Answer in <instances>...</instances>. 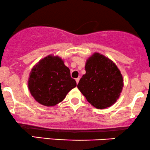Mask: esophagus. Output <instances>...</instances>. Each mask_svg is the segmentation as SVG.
<instances>
[{
  "instance_id": "34e87169",
  "label": "esophagus",
  "mask_w": 150,
  "mask_h": 150,
  "mask_svg": "<svg viewBox=\"0 0 150 150\" xmlns=\"http://www.w3.org/2000/svg\"><path fill=\"white\" fill-rule=\"evenodd\" d=\"M75 80H76V82H77V84H78L79 81H80V77H78V78H76V79H75Z\"/></svg>"
}]
</instances>
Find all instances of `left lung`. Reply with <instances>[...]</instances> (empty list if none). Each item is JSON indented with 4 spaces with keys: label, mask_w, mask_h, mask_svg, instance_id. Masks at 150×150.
I'll use <instances>...</instances> for the list:
<instances>
[{
    "label": "left lung",
    "mask_w": 150,
    "mask_h": 150,
    "mask_svg": "<svg viewBox=\"0 0 150 150\" xmlns=\"http://www.w3.org/2000/svg\"><path fill=\"white\" fill-rule=\"evenodd\" d=\"M85 70L77 88L87 101L97 109L115 104L122 91L124 79L113 61L94 52L86 60Z\"/></svg>",
    "instance_id": "left-lung-1"
}]
</instances>
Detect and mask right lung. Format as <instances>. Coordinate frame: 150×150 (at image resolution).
Instances as JSON below:
<instances>
[{
    "label": "right lung",
    "instance_id": "add662e5",
    "mask_svg": "<svg viewBox=\"0 0 150 150\" xmlns=\"http://www.w3.org/2000/svg\"><path fill=\"white\" fill-rule=\"evenodd\" d=\"M76 86L64 61L54 54L40 59L32 68L28 80V88L32 96L40 104L47 107L61 103Z\"/></svg>",
    "mask_w": 150,
    "mask_h": 150
}]
</instances>
